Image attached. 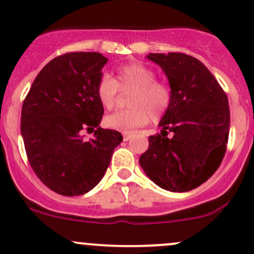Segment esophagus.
Wrapping results in <instances>:
<instances>
[{
	"instance_id": "esophagus-1",
	"label": "esophagus",
	"mask_w": 254,
	"mask_h": 254,
	"mask_svg": "<svg viewBox=\"0 0 254 254\" xmlns=\"http://www.w3.org/2000/svg\"><path fill=\"white\" fill-rule=\"evenodd\" d=\"M130 137H131V135L130 134H123V139H124V141H129Z\"/></svg>"
}]
</instances>
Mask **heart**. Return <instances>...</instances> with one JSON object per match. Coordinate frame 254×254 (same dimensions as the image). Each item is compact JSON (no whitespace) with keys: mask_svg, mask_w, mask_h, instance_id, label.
Masks as SVG:
<instances>
[{"mask_svg":"<svg viewBox=\"0 0 254 254\" xmlns=\"http://www.w3.org/2000/svg\"><path fill=\"white\" fill-rule=\"evenodd\" d=\"M118 91H131L127 97L129 109L108 115L106 124L111 129L130 132L147 124L158 122L172 106V89L165 82L156 79V72L141 63H129L117 68L115 79L103 73L97 84V96L106 109L117 104Z\"/></svg>","mask_w":254,"mask_h":254,"instance_id":"1","label":"heart"}]
</instances>
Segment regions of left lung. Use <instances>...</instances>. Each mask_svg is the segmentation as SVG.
<instances>
[{
	"label": "left lung",
	"instance_id": "8db88e82",
	"mask_svg": "<svg viewBox=\"0 0 254 254\" xmlns=\"http://www.w3.org/2000/svg\"><path fill=\"white\" fill-rule=\"evenodd\" d=\"M147 59L166 73L173 101L160 122L161 134L148 137L140 166L151 181L166 190H191L214 175L226 152L227 96L205 65L193 56L148 54Z\"/></svg>",
	"mask_w": 254,
	"mask_h": 254
}]
</instances>
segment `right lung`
<instances>
[{"label":"right lung","instance_id":"obj_1","mask_svg":"<svg viewBox=\"0 0 254 254\" xmlns=\"http://www.w3.org/2000/svg\"><path fill=\"white\" fill-rule=\"evenodd\" d=\"M108 59L99 53H67L38 73L22 106L20 132L38 178L55 193L82 195L99 183L119 131L98 127L103 106L97 84ZM84 128L95 131L84 139Z\"/></svg>","mask_w":254,"mask_h":254}]
</instances>
